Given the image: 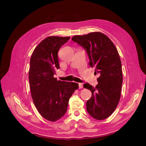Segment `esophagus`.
Masks as SVG:
<instances>
[{
	"instance_id": "1",
	"label": "esophagus",
	"mask_w": 146,
	"mask_h": 146,
	"mask_svg": "<svg viewBox=\"0 0 146 146\" xmlns=\"http://www.w3.org/2000/svg\"><path fill=\"white\" fill-rule=\"evenodd\" d=\"M78 88L81 89L83 88V84L82 83H78Z\"/></svg>"
}]
</instances>
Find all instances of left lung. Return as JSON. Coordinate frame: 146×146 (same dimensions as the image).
<instances>
[{
    "mask_svg": "<svg viewBox=\"0 0 146 146\" xmlns=\"http://www.w3.org/2000/svg\"><path fill=\"white\" fill-rule=\"evenodd\" d=\"M84 48L90 59V65L98 74V84L93 87L86 83L84 88L92 95L86 102L89 114L97 120H104L114 112L119 102L122 84V64L114 44L102 33L92 32L71 38Z\"/></svg>",
    "mask_w": 146,
    "mask_h": 146,
    "instance_id": "1",
    "label": "left lung"
}]
</instances>
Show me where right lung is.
Here are the masks:
<instances>
[{
	"label": "right lung",
	"instance_id": "right-lung-1",
	"mask_svg": "<svg viewBox=\"0 0 146 146\" xmlns=\"http://www.w3.org/2000/svg\"><path fill=\"white\" fill-rule=\"evenodd\" d=\"M70 38L48 36L38 44L30 59L29 82L32 99L42 117L51 122L65 115L69 100L78 88V84L57 80L53 76L60 68L58 51Z\"/></svg>",
	"mask_w": 146,
	"mask_h": 146
}]
</instances>
